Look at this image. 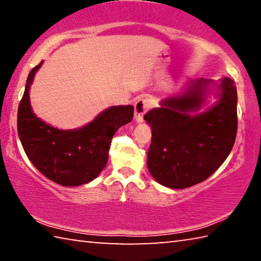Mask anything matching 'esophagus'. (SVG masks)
<instances>
[{
	"label": "esophagus",
	"instance_id": "34e87169",
	"mask_svg": "<svg viewBox=\"0 0 261 261\" xmlns=\"http://www.w3.org/2000/svg\"><path fill=\"white\" fill-rule=\"evenodd\" d=\"M151 108V100L146 96L139 98L135 103V118L138 123L144 121V115L146 114Z\"/></svg>",
	"mask_w": 261,
	"mask_h": 261
}]
</instances>
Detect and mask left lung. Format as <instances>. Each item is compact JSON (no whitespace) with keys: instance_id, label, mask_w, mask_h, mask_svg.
Listing matches in <instances>:
<instances>
[{"instance_id":"1","label":"left lung","mask_w":261,"mask_h":261,"mask_svg":"<svg viewBox=\"0 0 261 261\" xmlns=\"http://www.w3.org/2000/svg\"><path fill=\"white\" fill-rule=\"evenodd\" d=\"M206 79L192 82L182 96L167 99L144 120L152 127L147 167L156 182L185 189L213 175L228 158L237 134V90L232 79L215 84L220 100L200 114Z\"/></svg>"}]
</instances>
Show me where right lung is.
Listing matches in <instances>:
<instances>
[{
  "mask_svg": "<svg viewBox=\"0 0 261 261\" xmlns=\"http://www.w3.org/2000/svg\"><path fill=\"white\" fill-rule=\"evenodd\" d=\"M42 62L31 70L18 106L17 129L23 148L33 166L63 187H78L93 180L107 165L112 138L134 118L132 106H115L82 129H55L35 117L29 91Z\"/></svg>",
  "mask_w": 261,
  "mask_h": 261,
  "instance_id": "1",
  "label": "right lung"
}]
</instances>
